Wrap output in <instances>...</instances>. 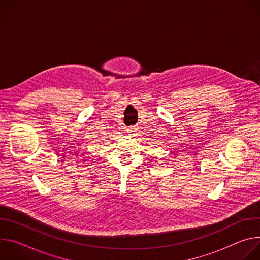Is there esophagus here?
I'll return each instance as SVG.
<instances>
[{"mask_svg":"<svg viewBox=\"0 0 260 260\" xmlns=\"http://www.w3.org/2000/svg\"><path fill=\"white\" fill-rule=\"evenodd\" d=\"M127 132H128L129 134L133 135V134L136 132V128H135V127H130V128L127 129Z\"/></svg>","mask_w":260,"mask_h":260,"instance_id":"obj_1","label":"esophagus"}]
</instances>
